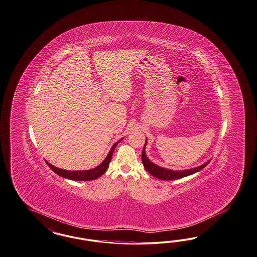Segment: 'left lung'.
I'll return each mask as SVG.
<instances>
[{
  "mask_svg": "<svg viewBox=\"0 0 257 257\" xmlns=\"http://www.w3.org/2000/svg\"><path fill=\"white\" fill-rule=\"evenodd\" d=\"M142 160L143 166H144V168L146 169L147 172H149L152 176H154V177H157V178L162 179V180H174V179H178V178L188 177L190 175H193V174H195L196 172L202 170L210 162V161H208V162L202 164L201 166H198V167H195V168L189 169V170H183V171H173V170L162 168V167H160V166L154 164L153 162H151L149 159L147 158V156L145 154V145H144L143 150H142Z\"/></svg>",
  "mask_w": 257,
  "mask_h": 257,
  "instance_id": "left-lung-1",
  "label": "left lung"
}]
</instances>
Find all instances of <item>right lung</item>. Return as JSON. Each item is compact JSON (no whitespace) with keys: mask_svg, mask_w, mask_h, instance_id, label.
<instances>
[{"mask_svg":"<svg viewBox=\"0 0 257 257\" xmlns=\"http://www.w3.org/2000/svg\"><path fill=\"white\" fill-rule=\"evenodd\" d=\"M121 140H119L118 142H115V144L113 145V147L111 148V150L109 152L106 159L102 161L101 164H99L96 168L91 169V170H86V171H66V170L57 168V167L53 166L52 164L48 163L47 161H45V162L50 167V169L53 171L54 173H56L60 177H65V178L76 180V181L94 180V179H97V177L102 176L106 172L107 168L109 166V163H110L111 159H112L113 152L115 150V146L117 145L118 142H121Z\"/></svg>","mask_w":257,"mask_h":257,"instance_id":"add662e5","label":"right lung"}]
</instances>
